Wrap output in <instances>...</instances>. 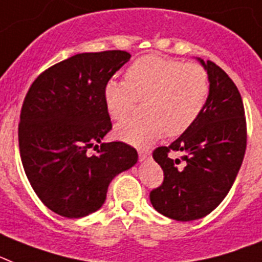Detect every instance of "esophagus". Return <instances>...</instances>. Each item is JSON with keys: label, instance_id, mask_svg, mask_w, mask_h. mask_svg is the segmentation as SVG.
Segmentation results:
<instances>
[{"label": "esophagus", "instance_id": "34e87169", "mask_svg": "<svg viewBox=\"0 0 262 262\" xmlns=\"http://www.w3.org/2000/svg\"><path fill=\"white\" fill-rule=\"evenodd\" d=\"M138 155H140V160L141 161H146L150 158V151L149 150H140L138 151Z\"/></svg>", "mask_w": 262, "mask_h": 262}]
</instances>
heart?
<instances>
[{
  "instance_id": "heart-1",
  "label": "heart",
  "mask_w": 262,
  "mask_h": 262,
  "mask_svg": "<svg viewBox=\"0 0 262 262\" xmlns=\"http://www.w3.org/2000/svg\"><path fill=\"white\" fill-rule=\"evenodd\" d=\"M126 81H107L104 102L113 120H124L137 100H146L144 118H130L114 127V136L126 144L145 148L164 135L181 136L199 120L209 97L206 70L161 56H145L132 63Z\"/></svg>"
}]
</instances>
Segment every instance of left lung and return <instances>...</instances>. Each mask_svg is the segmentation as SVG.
<instances>
[{
    "label": "left lung",
    "instance_id": "obj_1",
    "mask_svg": "<svg viewBox=\"0 0 262 262\" xmlns=\"http://www.w3.org/2000/svg\"><path fill=\"white\" fill-rule=\"evenodd\" d=\"M209 76L210 92L199 120L169 146L153 151L164 182L150 192L153 208L177 221H193L221 204L236 180L245 149L247 121L241 94L212 61L197 57ZM182 153L173 159L170 152Z\"/></svg>",
    "mask_w": 262,
    "mask_h": 262
}]
</instances>
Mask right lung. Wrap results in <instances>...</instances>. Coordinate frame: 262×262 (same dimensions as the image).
Listing matches in <instances>:
<instances>
[{"mask_svg": "<svg viewBox=\"0 0 262 262\" xmlns=\"http://www.w3.org/2000/svg\"><path fill=\"white\" fill-rule=\"evenodd\" d=\"M130 57L122 50L76 54L39 74L26 94L21 161L39 200L60 216L80 219L100 209L112 180L137 164L135 148L102 142L112 129L104 88ZM92 147L97 155H89Z\"/></svg>", "mask_w": 262, "mask_h": 262, "instance_id": "obj_1", "label": "right lung"}]
</instances>
